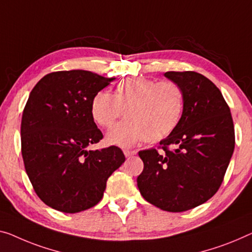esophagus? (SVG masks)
Wrapping results in <instances>:
<instances>
[{"instance_id":"esophagus-1","label":"esophagus","mask_w":252,"mask_h":252,"mask_svg":"<svg viewBox=\"0 0 252 252\" xmlns=\"http://www.w3.org/2000/svg\"><path fill=\"white\" fill-rule=\"evenodd\" d=\"M123 153H125L126 157L133 156V155H136V154H137L136 150H129V149H125V150H123Z\"/></svg>"}]
</instances>
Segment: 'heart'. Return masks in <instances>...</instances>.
Returning <instances> with one entry per match:
<instances>
[{
    "mask_svg": "<svg viewBox=\"0 0 252 252\" xmlns=\"http://www.w3.org/2000/svg\"><path fill=\"white\" fill-rule=\"evenodd\" d=\"M123 110L127 119L108 132L107 142L122 147L132 146L141 139L157 142L178 126L183 112V95L172 81L157 82L137 77L120 82L113 95L98 92L90 105L94 121L105 129L115 125Z\"/></svg>",
    "mask_w": 252,
    "mask_h": 252,
    "instance_id": "1",
    "label": "heart"
}]
</instances>
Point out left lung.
I'll return each instance as SVG.
<instances>
[{"instance_id":"obj_1","label":"left lung","mask_w":252,"mask_h":252,"mask_svg":"<svg viewBox=\"0 0 252 252\" xmlns=\"http://www.w3.org/2000/svg\"><path fill=\"white\" fill-rule=\"evenodd\" d=\"M164 76L181 89L183 112L158 148L140 150L141 196L166 212L180 213L204 204L217 192L234 150L231 111L220 90L194 71Z\"/></svg>"}]
</instances>
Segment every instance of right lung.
I'll use <instances>...</instances> for the list:
<instances>
[{"label":"right lung","instance_id":"right-lung-1","mask_svg":"<svg viewBox=\"0 0 252 252\" xmlns=\"http://www.w3.org/2000/svg\"><path fill=\"white\" fill-rule=\"evenodd\" d=\"M114 79L58 71L30 93L21 120L22 158L37 196L53 209L73 214L94 207L107 179L125 163L116 146L87 150L103 138L90 113L92 100Z\"/></svg>","mask_w":252,"mask_h":252}]
</instances>
